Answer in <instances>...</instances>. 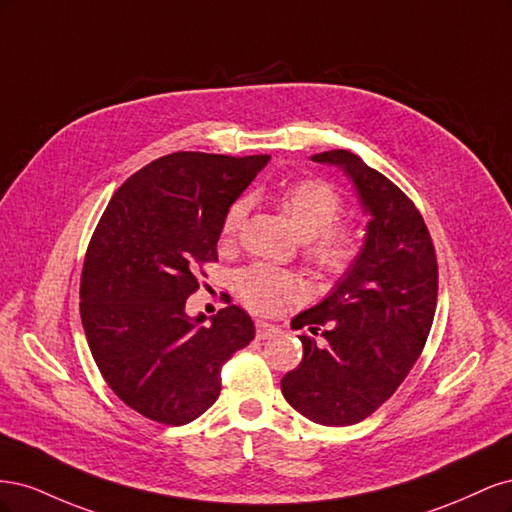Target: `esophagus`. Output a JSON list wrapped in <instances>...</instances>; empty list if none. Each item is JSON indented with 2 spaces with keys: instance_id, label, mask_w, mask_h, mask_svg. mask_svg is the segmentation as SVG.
I'll use <instances>...</instances> for the list:
<instances>
[{
  "instance_id": "1",
  "label": "esophagus",
  "mask_w": 512,
  "mask_h": 512,
  "mask_svg": "<svg viewBox=\"0 0 512 512\" xmlns=\"http://www.w3.org/2000/svg\"><path fill=\"white\" fill-rule=\"evenodd\" d=\"M277 331H280V327H277V324H271V322H267V320H258V322H256V337H258V339H269V337H273Z\"/></svg>"
}]
</instances>
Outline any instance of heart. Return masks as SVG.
<instances>
[{"instance_id":"heart-1","label":"heart","mask_w":512,"mask_h":512,"mask_svg":"<svg viewBox=\"0 0 512 512\" xmlns=\"http://www.w3.org/2000/svg\"><path fill=\"white\" fill-rule=\"evenodd\" d=\"M282 207L297 235L307 241V256L327 273L344 271L356 254V235L348 226L335 224L342 213V200L329 183L305 179L288 185L282 192ZM247 213V200L239 198L230 205L222 222V235L232 237ZM241 299L258 309L273 312L301 292V280L294 273L271 265L245 267L237 273Z\"/></svg>"}]
</instances>
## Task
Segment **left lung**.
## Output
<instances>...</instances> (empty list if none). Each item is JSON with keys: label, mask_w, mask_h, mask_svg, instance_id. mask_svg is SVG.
Returning a JSON list of instances; mask_svg holds the SVG:
<instances>
[{"label": "left lung", "mask_w": 512, "mask_h": 512, "mask_svg": "<svg viewBox=\"0 0 512 512\" xmlns=\"http://www.w3.org/2000/svg\"><path fill=\"white\" fill-rule=\"evenodd\" d=\"M352 183L367 230L335 288L292 318L303 361L282 378L288 404L318 425H354L404 382L427 342L438 301L429 230L393 181L346 149L312 156Z\"/></svg>", "instance_id": "8db88e82"}]
</instances>
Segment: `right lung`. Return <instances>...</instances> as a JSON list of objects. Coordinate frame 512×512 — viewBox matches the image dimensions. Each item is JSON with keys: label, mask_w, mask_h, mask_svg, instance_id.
I'll return each mask as SVG.
<instances>
[{"label": "right lung", "mask_w": 512, "mask_h": 512, "mask_svg": "<svg viewBox=\"0 0 512 512\" xmlns=\"http://www.w3.org/2000/svg\"><path fill=\"white\" fill-rule=\"evenodd\" d=\"M271 156L179 151L123 181L91 237L81 320L102 378L123 404L185 425L220 397L222 365L254 339L239 305L188 316L196 265L218 260L224 215Z\"/></svg>", "instance_id": "1"}]
</instances>
